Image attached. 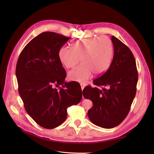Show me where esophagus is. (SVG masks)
<instances>
[{
	"label": "esophagus",
	"instance_id": "34e87169",
	"mask_svg": "<svg viewBox=\"0 0 154 154\" xmlns=\"http://www.w3.org/2000/svg\"><path fill=\"white\" fill-rule=\"evenodd\" d=\"M80 86H81V88H82V90H83V88H85V84H83V83H80Z\"/></svg>",
	"mask_w": 154,
	"mask_h": 154
}]
</instances>
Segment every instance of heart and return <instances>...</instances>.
<instances>
[{
	"label": "heart",
	"mask_w": 154,
	"mask_h": 154,
	"mask_svg": "<svg viewBox=\"0 0 154 154\" xmlns=\"http://www.w3.org/2000/svg\"><path fill=\"white\" fill-rule=\"evenodd\" d=\"M71 48L63 46L58 51V58L67 68L76 66L81 59L83 64L68 74L70 80L85 83L92 76L101 75L110 65L113 45L107 36H101L74 41Z\"/></svg>",
	"instance_id": "obj_1"
}]
</instances>
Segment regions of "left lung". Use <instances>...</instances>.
I'll return each instance as SVG.
<instances>
[{"mask_svg": "<svg viewBox=\"0 0 154 154\" xmlns=\"http://www.w3.org/2000/svg\"><path fill=\"white\" fill-rule=\"evenodd\" d=\"M113 58L108 69L93 84L102 88L86 86L83 96L93 102L88 112L95 125L111 128L120 124L127 117L137 92L138 74L135 57L130 49L114 36Z\"/></svg>", "mask_w": 154, "mask_h": 154, "instance_id": "left-lung-1", "label": "left lung"}]
</instances>
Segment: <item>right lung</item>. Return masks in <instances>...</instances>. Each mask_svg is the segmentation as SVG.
<instances>
[{
  "label": "right lung",
  "mask_w": 154,
  "mask_h": 154,
  "mask_svg": "<svg viewBox=\"0 0 154 154\" xmlns=\"http://www.w3.org/2000/svg\"><path fill=\"white\" fill-rule=\"evenodd\" d=\"M70 38L42 32L27 44L17 60L19 95L29 116L45 128L61 125L67 118V108L79 103L82 97L80 85L64 82L66 72L58 58L60 49ZM59 85L63 88L58 91L54 86Z\"/></svg>",
  "instance_id": "right-lung-1"
}]
</instances>
